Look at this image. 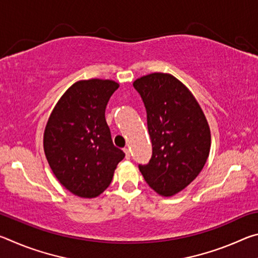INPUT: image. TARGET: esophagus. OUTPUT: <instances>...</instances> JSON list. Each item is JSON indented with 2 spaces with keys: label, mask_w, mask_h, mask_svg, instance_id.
Here are the masks:
<instances>
[{
  "label": "esophagus",
  "mask_w": 258,
  "mask_h": 258,
  "mask_svg": "<svg viewBox=\"0 0 258 258\" xmlns=\"http://www.w3.org/2000/svg\"><path fill=\"white\" fill-rule=\"evenodd\" d=\"M124 152H125V156H126V158L130 159V157H131V151H130L128 148H124Z\"/></svg>",
  "instance_id": "esophagus-1"
}]
</instances>
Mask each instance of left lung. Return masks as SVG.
Returning <instances> with one entry per match:
<instances>
[{"instance_id":"1","label":"left lung","mask_w":258,"mask_h":258,"mask_svg":"<svg viewBox=\"0 0 258 258\" xmlns=\"http://www.w3.org/2000/svg\"><path fill=\"white\" fill-rule=\"evenodd\" d=\"M133 86L145 103L152 143L149 163L139 169L157 194L171 197L202 172L211 150V130L197 100L174 76L149 74Z\"/></svg>"}]
</instances>
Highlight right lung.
Here are the masks:
<instances>
[{"label": "right lung", "mask_w": 258, "mask_h": 258, "mask_svg": "<svg viewBox=\"0 0 258 258\" xmlns=\"http://www.w3.org/2000/svg\"><path fill=\"white\" fill-rule=\"evenodd\" d=\"M118 83L80 81L73 84L52 110L44 131V152L52 172L67 190L94 198L111 183L125 154L113 146L104 117Z\"/></svg>", "instance_id": "add662e5"}]
</instances>
